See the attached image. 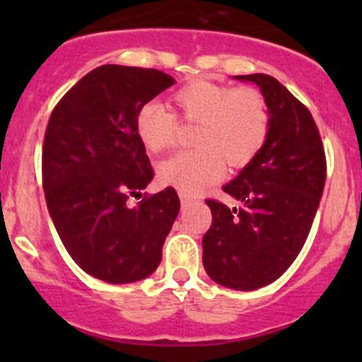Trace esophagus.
<instances>
[{
  "mask_svg": "<svg viewBox=\"0 0 362 362\" xmlns=\"http://www.w3.org/2000/svg\"><path fill=\"white\" fill-rule=\"evenodd\" d=\"M192 202H194V198L189 194H184V192H180V203L182 206H187V204H191Z\"/></svg>",
  "mask_w": 362,
  "mask_h": 362,
  "instance_id": "34e87169",
  "label": "esophagus"
}]
</instances>
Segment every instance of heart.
Listing matches in <instances>:
<instances>
[{
    "mask_svg": "<svg viewBox=\"0 0 362 362\" xmlns=\"http://www.w3.org/2000/svg\"><path fill=\"white\" fill-rule=\"evenodd\" d=\"M182 122L199 124L196 151L180 152L159 166V180L194 194L214 184L229 168L247 166L262 151L272 127V112L264 94L255 87H231L210 80H192L173 94ZM166 107L151 101L138 108L134 131L154 154L173 147L178 119Z\"/></svg>",
    "mask_w": 362,
    "mask_h": 362,
    "instance_id": "b5f03b06",
    "label": "heart"
}]
</instances>
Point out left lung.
Wrapping results in <instances>:
<instances>
[{"instance_id": "8db88e82", "label": "left lung", "mask_w": 362, "mask_h": 362, "mask_svg": "<svg viewBox=\"0 0 362 362\" xmlns=\"http://www.w3.org/2000/svg\"><path fill=\"white\" fill-rule=\"evenodd\" d=\"M236 78L261 87L272 127L262 151L222 187L242 204L206 199L211 226L203 236V266L221 286L254 291L282 276L301 252L327 164L315 120L298 98L264 73Z\"/></svg>"}]
</instances>
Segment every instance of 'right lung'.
<instances>
[{"label":"right lung","instance_id":"obj_1","mask_svg":"<svg viewBox=\"0 0 362 362\" xmlns=\"http://www.w3.org/2000/svg\"><path fill=\"white\" fill-rule=\"evenodd\" d=\"M173 83L154 68L103 64L61 98L47 124L42 180L50 217L73 261L108 284L156 272L180 210L173 187L127 204L154 178L134 115Z\"/></svg>","mask_w":362,"mask_h":362}]
</instances>
